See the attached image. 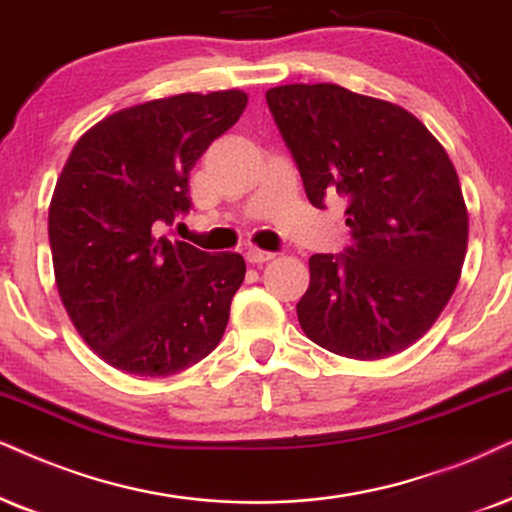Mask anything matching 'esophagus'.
<instances>
[{
	"label": "esophagus",
	"mask_w": 512,
	"mask_h": 512,
	"mask_svg": "<svg viewBox=\"0 0 512 512\" xmlns=\"http://www.w3.org/2000/svg\"><path fill=\"white\" fill-rule=\"evenodd\" d=\"M245 260L250 264H267L274 260V252H267V250H257V248H250L245 252Z\"/></svg>",
	"instance_id": "1"
}]
</instances>
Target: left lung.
I'll return each mask as SVG.
<instances>
[{
    "instance_id": "left-lung-1",
    "label": "left lung",
    "mask_w": 512,
    "mask_h": 512,
    "mask_svg": "<svg viewBox=\"0 0 512 512\" xmlns=\"http://www.w3.org/2000/svg\"><path fill=\"white\" fill-rule=\"evenodd\" d=\"M267 103L309 203L347 198L352 245L309 257L297 302L304 335L347 359L404 352L461 278L468 208L454 163L416 115L340 84H283Z\"/></svg>"
}]
</instances>
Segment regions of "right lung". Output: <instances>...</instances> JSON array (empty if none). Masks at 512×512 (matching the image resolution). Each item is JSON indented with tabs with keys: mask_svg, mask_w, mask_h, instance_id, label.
Returning <instances> with one entry per match:
<instances>
[{
	"mask_svg": "<svg viewBox=\"0 0 512 512\" xmlns=\"http://www.w3.org/2000/svg\"><path fill=\"white\" fill-rule=\"evenodd\" d=\"M241 89L122 108L77 139L49 205L63 307L108 366L167 378L219 345L245 278L238 252L210 255L163 229L189 212V174L236 125Z\"/></svg>",
	"mask_w": 512,
	"mask_h": 512,
	"instance_id": "1",
	"label": "right lung"
}]
</instances>
